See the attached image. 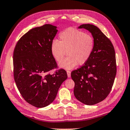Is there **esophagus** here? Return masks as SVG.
Listing matches in <instances>:
<instances>
[{"mask_svg": "<svg viewBox=\"0 0 130 130\" xmlns=\"http://www.w3.org/2000/svg\"><path fill=\"white\" fill-rule=\"evenodd\" d=\"M67 75H68V77L69 78L70 77V76H71V72H70V71H69V70H67Z\"/></svg>", "mask_w": 130, "mask_h": 130, "instance_id": "obj_1", "label": "esophagus"}]
</instances>
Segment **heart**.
<instances>
[{
  "mask_svg": "<svg viewBox=\"0 0 130 130\" xmlns=\"http://www.w3.org/2000/svg\"><path fill=\"white\" fill-rule=\"evenodd\" d=\"M50 44V52L57 61H60L67 51L68 57L58 63L60 68L73 69L78 64H85L91 57L94 48V39L91 35L73 27L63 30Z\"/></svg>",
  "mask_w": 130,
  "mask_h": 130,
  "instance_id": "heart-1",
  "label": "heart"
}]
</instances>
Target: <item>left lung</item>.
Returning a JSON list of instances; mask_svg holds the SVG:
<instances>
[{
	"label": "left lung",
	"mask_w": 130,
	"mask_h": 130,
	"mask_svg": "<svg viewBox=\"0 0 130 130\" xmlns=\"http://www.w3.org/2000/svg\"><path fill=\"white\" fill-rule=\"evenodd\" d=\"M94 39V48L89 60L79 69L73 70L74 94L80 102L88 105L104 100L113 86L116 74L115 52L109 39L99 28L91 24H83Z\"/></svg>",
	"instance_id": "8db88e82"
}]
</instances>
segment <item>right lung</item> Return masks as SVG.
Returning <instances> with one entry per match:
<instances>
[{
	"label": "right lung",
	"instance_id": "right-lung-1",
	"mask_svg": "<svg viewBox=\"0 0 130 130\" xmlns=\"http://www.w3.org/2000/svg\"><path fill=\"white\" fill-rule=\"evenodd\" d=\"M57 28L50 24L32 28L21 37L14 49V76L17 88L24 99L37 108L51 104L68 78L63 69L45 74L57 67L50 49Z\"/></svg>",
	"mask_w": 130,
	"mask_h": 130
}]
</instances>
